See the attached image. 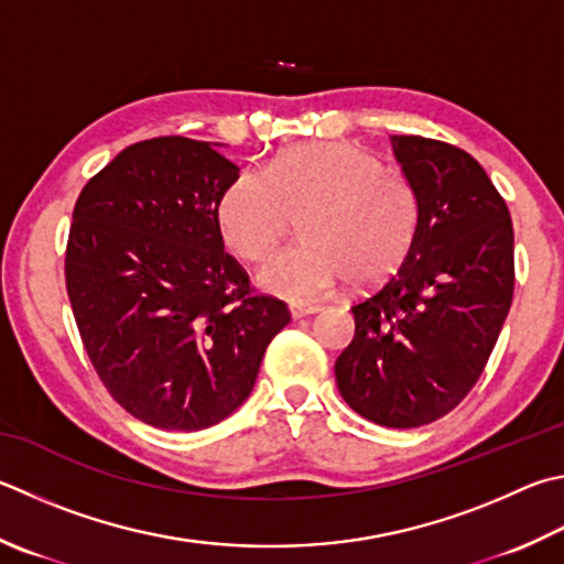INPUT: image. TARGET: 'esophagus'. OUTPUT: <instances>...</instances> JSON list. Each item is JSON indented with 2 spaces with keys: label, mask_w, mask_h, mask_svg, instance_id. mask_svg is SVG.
<instances>
[{
  "label": "esophagus",
  "mask_w": 564,
  "mask_h": 564,
  "mask_svg": "<svg viewBox=\"0 0 564 564\" xmlns=\"http://www.w3.org/2000/svg\"><path fill=\"white\" fill-rule=\"evenodd\" d=\"M321 305H291V315L293 317H305V315H315L321 313Z\"/></svg>",
  "instance_id": "obj_1"
}]
</instances>
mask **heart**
<instances>
[{
    "instance_id": "1",
    "label": "heart",
    "mask_w": 564,
    "mask_h": 564,
    "mask_svg": "<svg viewBox=\"0 0 564 564\" xmlns=\"http://www.w3.org/2000/svg\"><path fill=\"white\" fill-rule=\"evenodd\" d=\"M214 214L243 261L269 259L299 219L303 241L261 271L265 289L291 301L323 299L343 281L384 283L409 259L422 224L412 182L352 142H311L279 152L263 172H239Z\"/></svg>"
}]
</instances>
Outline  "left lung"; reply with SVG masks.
<instances>
[{
	"label": "left lung",
	"instance_id": "obj_1",
	"mask_svg": "<svg viewBox=\"0 0 564 564\" xmlns=\"http://www.w3.org/2000/svg\"><path fill=\"white\" fill-rule=\"evenodd\" d=\"M389 140L422 224L402 269L350 308L355 337L335 380L360 416L414 429L458 406L494 352L513 303V221L468 152L422 135Z\"/></svg>",
	"mask_w": 564,
	"mask_h": 564
}]
</instances>
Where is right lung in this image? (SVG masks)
I'll return each instance as SVG.
<instances>
[{"mask_svg": "<svg viewBox=\"0 0 564 564\" xmlns=\"http://www.w3.org/2000/svg\"><path fill=\"white\" fill-rule=\"evenodd\" d=\"M239 175L217 145L135 142L80 189L66 291L110 397L165 432L219 424L251 394L289 305L224 251L217 199Z\"/></svg>", "mask_w": 564, "mask_h": 564, "instance_id": "add662e5", "label": "right lung"}]
</instances>
